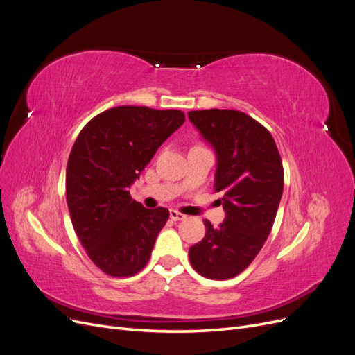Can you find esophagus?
<instances>
[{
    "label": "esophagus",
    "instance_id": "obj_1",
    "mask_svg": "<svg viewBox=\"0 0 355 355\" xmlns=\"http://www.w3.org/2000/svg\"><path fill=\"white\" fill-rule=\"evenodd\" d=\"M170 218L173 219V220H184V219H187L185 214L178 211V210H170Z\"/></svg>",
    "mask_w": 355,
    "mask_h": 355
}]
</instances>
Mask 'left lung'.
I'll return each instance as SVG.
<instances>
[{
    "label": "left lung",
    "instance_id": "obj_1",
    "mask_svg": "<svg viewBox=\"0 0 355 355\" xmlns=\"http://www.w3.org/2000/svg\"><path fill=\"white\" fill-rule=\"evenodd\" d=\"M188 118L216 153L214 189L225 210L218 228L204 220L206 235L189 247V262L202 277L228 280L252 263L271 232L283 196V163L271 133L244 112L202 110Z\"/></svg>",
    "mask_w": 355,
    "mask_h": 355
}]
</instances>
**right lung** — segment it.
Masks as SVG:
<instances>
[{"mask_svg":"<svg viewBox=\"0 0 355 355\" xmlns=\"http://www.w3.org/2000/svg\"><path fill=\"white\" fill-rule=\"evenodd\" d=\"M184 123L178 110L116 106L96 115L75 141L67 166L68 209L83 247L105 274L130 277L148 263L168 210L145 209L128 188Z\"/></svg>","mask_w":355,"mask_h":355,"instance_id":"right-lung-1","label":"right lung"}]
</instances>
